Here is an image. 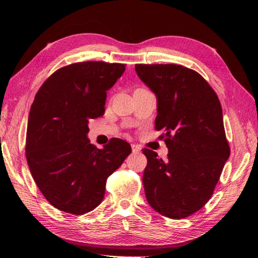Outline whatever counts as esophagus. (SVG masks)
<instances>
[{
  "mask_svg": "<svg viewBox=\"0 0 258 258\" xmlns=\"http://www.w3.org/2000/svg\"><path fill=\"white\" fill-rule=\"evenodd\" d=\"M141 147H139L138 145H132V151H133L134 153H137V152H139V151H141Z\"/></svg>",
  "mask_w": 258,
  "mask_h": 258,
  "instance_id": "esophagus-1",
  "label": "esophagus"
}]
</instances>
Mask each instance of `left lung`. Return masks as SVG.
<instances>
[{"label": "left lung", "mask_w": 258, "mask_h": 258, "mask_svg": "<svg viewBox=\"0 0 258 258\" xmlns=\"http://www.w3.org/2000/svg\"><path fill=\"white\" fill-rule=\"evenodd\" d=\"M143 82L157 95L154 128L168 148L166 160L144 149L143 183L147 201L159 214L186 218L210 200L230 147L223 109L215 91L200 73L180 64H135Z\"/></svg>", "instance_id": "left-lung-1"}]
</instances>
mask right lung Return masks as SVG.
I'll return each instance as SVG.
<instances>
[{
  "instance_id": "right-lung-1",
  "label": "right lung",
  "mask_w": 258,
  "mask_h": 258,
  "mask_svg": "<svg viewBox=\"0 0 258 258\" xmlns=\"http://www.w3.org/2000/svg\"><path fill=\"white\" fill-rule=\"evenodd\" d=\"M124 63L76 62L56 70L42 84L30 109L26 158L46 200L59 211L83 215L105 197L106 182L132 152L123 139L98 149L88 141V121L105 113L107 91Z\"/></svg>"
}]
</instances>
